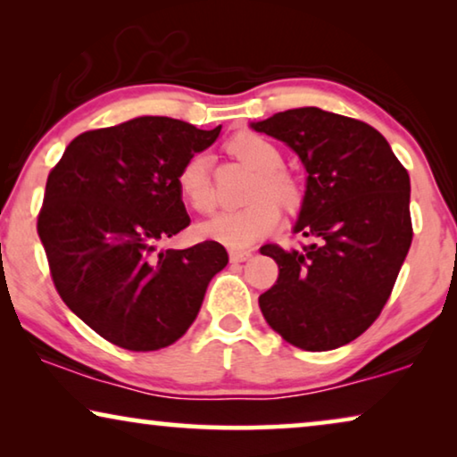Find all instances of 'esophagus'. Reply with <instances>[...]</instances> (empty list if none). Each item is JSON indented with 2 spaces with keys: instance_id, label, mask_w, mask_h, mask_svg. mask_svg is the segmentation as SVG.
I'll return each mask as SVG.
<instances>
[{
  "instance_id": "obj_1",
  "label": "esophagus",
  "mask_w": 457,
  "mask_h": 457,
  "mask_svg": "<svg viewBox=\"0 0 457 457\" xmlns=\"http://www.w3.org/2000/svg\"><path fill=\"white\" fill-rule=\"evenodd\" d=\"M228 255H230V262H235L237 264V262H245L252 258V249H230Z\"/></svg>"
}]
</instances>
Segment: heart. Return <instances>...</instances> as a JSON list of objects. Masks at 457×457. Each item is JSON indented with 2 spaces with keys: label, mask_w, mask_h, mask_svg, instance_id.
<instances>
[{
  "label": "heart",
  "mask_w": 457,
  "mask_h": 457,
  "mask_svg": "<svg viewBox=\"0 0 457 457\" xmlns=\"http://www.w3.org/2000/svg\"><path fill=\"white\" fill-rule=\"evenodd\" d=\"M233 154L245 160L258 179L253 180V202L243 208H227L216 212L199 230L212 241L222 243L230 249L252 247L260 237L270 233L278 224V208H295L302 199V187L289 172L283 170V154L268 137L255 133H241L230 141ZM177 185L180 195L193 210L210 212L214 208V191L210 180V158L205 154H193L180 166Z\"/></svg>",
  "instance_id": "heart-1"
}]
</instances>
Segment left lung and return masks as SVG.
<instances>
[{"label":"left lung","instance_id":"8db88e82","mask_svg":"<svg viewBox=\"0 0 457 457\" xmlns=\"http://www.w3.org/2000/svg\"><path fill=\"white\" fill-rule=\"evenodd\" d=\"M252 129L287 143L308 172L293 230L310 243L260 249L278 264L262 314L305 352L347 345L383 312L411 245L408 170L377 129L320 108L278 112Z\"/></svg>","mask_w":457,"mask_h":457}]
</instances>
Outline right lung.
Listing matches in <instances>:
<instances>
[{
  "mask_svg": "<svg viewBox=\"0 0 457 457\" xmlns=\"http://www.w3.org/2000/svg\"><path fill=\"white\" fill-rule=\"evenodd\" d=\"M220 135L166 116L87 130L47 177L37 218L64 303L105 341L155 352L187 333L212 277L228 264L220 243L160 252L189 227L177 177Z\"/></svg>",
  "mask_w": 457,
  "mask_h": 457,
  "instance_id": "obj_1",
  "label": "right lung"
}]
</instances>
